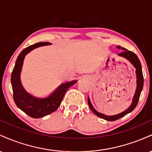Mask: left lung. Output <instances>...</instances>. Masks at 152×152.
<instances>
[{
	"label": "left lung",
	"instance_id": "8db88e82",
	"mask_svg": "<svg viewBox=\"0 0 152 152\" xmlns=\"http://www.w3.org/2000/svg\"><path fill=\"white\" fill-rule=\"evenodd\" d=\"M118 48H121V46H117ZM122 49L124 50L123 52L120 53L118 55L124 57L128 59L129 61L133 64L134 67L136 68V74H137V90H136L135 95H134L133 102H132V105L129 106L128 109H126V111H124V112L121 113V114H118L117 115H114V116H106V115L101 114V113H99L98 111H96L95 109H94V107L92 106L91 104L89 99H88V106H89L90 109H91V111L96 115L99 117L104 118V119L107 120V121H116V120L118 119V118L123 117L125 115H126L129 113L132 112L133 110L135 109L136 106H137L138 102H139V97H140L141 92H142V88H143V85H144V77H143V74H142V65H141L140 61H139V58L137 57V56L136 55L134 52L131 51V50H126V48H122Z\"/></svg>",
	"mask_w": 152,
	"mask_h": 152
}]
</instances>
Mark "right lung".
<instances>
[{"label": "right lung", "instance_id": "right-lung-1", "mask_svg": "<svg viewBox=\"0 0 152 152\" xmlns=\"http://www.w3.org/2000/svg\"><path fill=\"white\" fill-rule=\"evenodd\" d=\"M51 44L48 42H41L24 48L19 54L11 74V84L13 88V100L16 106L23 112L32 118H41L54 112L60 106L66 91L74 85L73 81L61 85L51 95L46 99H38L31 96L24 90L20 80V71L25 56L37 47Z\"/></svg>", "mask_w": 152, "mask_h": 152}]
</instances>
